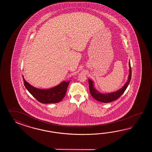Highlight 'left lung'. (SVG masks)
Returning <instances> with one entry per match:
<instances>
[{
  "mask_svg": "<svg viewBox=\"0 0 152 152\" xmlns=\"http://www.w3.org/2000/svg\"><path fill=\"white\" fill-rule=\"evenodd\" d=\"M129 75L128 79V81L119 90L117 91L116 92L109 93V94H101L94 87V81L90 79H88V84H89V89L91 94L94 97L96 100H98L102 103H110L113 101L116 100L124 92L128 86L129 85L130 81L132 77V68L130 66V63L129 62Z\"/></svg>",
  "mask_w": 152,
  "mask_h": 152,
  "instance_id": "obj_1",
  "label": "left lung"
}]
</instances>
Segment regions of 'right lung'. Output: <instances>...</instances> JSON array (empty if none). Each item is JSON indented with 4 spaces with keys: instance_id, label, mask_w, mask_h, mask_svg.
Masks as SVG:
<instances>
[{
    "instance_id": "right-lung-1",
    "label": "right lung",
    "mask_w": 152,
    "mask_h": 152,
    "mask_svg": "<svg viewBox=\"0 0 152 152\" xmlns=\"http://www.w3.org/2000/svg\"><path fill=\"white\" fill-rule=\"evenodd\" d=\"M24 86L36 100L43 104L56 103L64 98L70 81H63L55 87L49 89H39L29 84L23 77Z\"/></svg>"
}]
</instances>
